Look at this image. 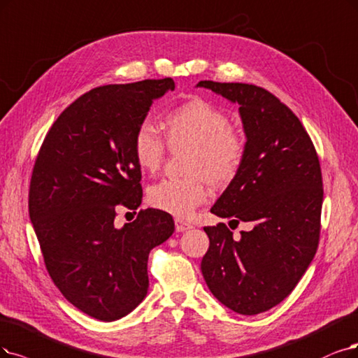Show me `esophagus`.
<instances>
[{
  "mask_svg": "<svg viewBox=\"0 0 358 358\" xmlns=\"http://www.w3.org/2000/svg\"><path fill=\"white\" fill-rule=\"evenodd\" d=\"M190 229H193V226H192L190 222H186V221H182V220H180V218L176 220V230H177L178 233L187 231V230H190Z\"/></svg>",
  "mask_w": 358,
  "mask_h": 358,
  "instance_id": "obj_1",
  "label": "esophagus"
}]
</instances>
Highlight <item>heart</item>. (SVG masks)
Instances as JSON below:
<instances>
[{"instance_id":"obj_1","label":"heart","mask_w":358,"mask_h":358,"mask_svg":"<svg viewBox=\"0 0 358 358\" xmlns=\"http://www.w3.org/2000/svg\"><path fill=\"white\" fill-rule=\"evenodd\" d=\"M169 149L190 145L187 178H166L149 189V203L166 214L189 218L209 199L207 174L215 184L230 182L239 172L246 140L229 125V116L209 101L194 97L168 112L162 121ZM165 143L149 122H141L132 138V153L141 171L153 174L165 157Z\"/></svg>"}]
</instances>
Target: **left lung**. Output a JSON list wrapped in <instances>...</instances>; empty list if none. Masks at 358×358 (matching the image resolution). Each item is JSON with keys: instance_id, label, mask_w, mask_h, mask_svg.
I'll list each match as a JSON object with an SVG mask.
<instances>
[{"instance_id": "obj_1", "label": "left lung", "mask_w": 358, "mask_h": 358, "mask_svg": "<svg viewBox=\"0 0 358 358\" xmlns=\"http://www.w3.org/2000/svg\"><path fill=\"white\" fill-rule=\"evenodd\" d=\"M197 87L239 104L246 137L243 164L210 213L254 226L239 241L224 222L205 227L209 249L201 270L221 303L255 315L292 292L315 255L323 202L319 156L295 113L267 90L214 81Z\"/></svg>"}]
</instances>
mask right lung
I'll return each mask as SVG.
<instances>
[{"mask_svg": "<svg viewBox=\"0 0 358 358\" xmlns=\"http://www.w3.org/2000/svg\"><path fill=\"white\" fill-rule=\"evenodd\" d=\"M171 78L97 87L52 124L35 161L29 217L50 277L78 310L101 322L129 314L148 295L150 250L174 233L164 210L115 226L141 205L132 138ZM136 214V213H134Z\"/></svg>", "mask_w": 358, "mask_h": 358, "instance_id": "add662e5", "label": "right lung"}]
</instances>
